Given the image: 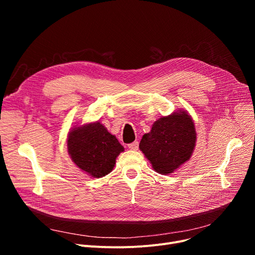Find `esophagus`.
I'll list each match as a JSON object with an SVG mask.
<instances>
[{
  "mask_svg": "<svg viewBox=\"0 0 255 255\" xmlns=\"http://www.w3.org/2000/svg\"><path fill=\"white\" fill-rule=\"evenodd\" d=\"M128 148L132 151H136L138 149V141H133L128 144Z\"/></svg>",
  "mask_w": 255,
  "mask_h": 255,
  "instance_id": "obj_1",
  "label": "esophagus"
}]
</instances>
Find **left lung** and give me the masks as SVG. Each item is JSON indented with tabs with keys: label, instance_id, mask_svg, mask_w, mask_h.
<instances>
[{
	"label": "left lung",
	"instance_id": "obj_1",
	"mask_svg": "<svg viewBox=\"0 0 255 255\" xmlns=\"http://www.w3.org/2000/svg\"><path fill=\"white\" fill-rule=\"evenodd\" d=\"M196 141L191 117L180 111L158 119L149 133L143 134L139 149L155 171L168 175L190 159Z\"/></svg>",
	"mask_w": 255,
	"mask_h": 255
}]
</instances>
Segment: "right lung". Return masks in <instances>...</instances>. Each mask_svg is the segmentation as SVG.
<instances>
[{
	"label": "right lung",
	"instance_id": "right-lung-1",
	"mask_svg": "<svg viewBox=\"0 0 255 255\" xmlns=\"http://www.w3.org/2000/svg\"><path fill=\"white\" fill-rule=\"evenodd\" d=\"M67 145L72 161L93 178L109 175L117 157L124 151L116 136L99 122L73 128Z\"/></svg>",
	"mask_w": 255,
	"mask_h": 255
}]
</instances>
